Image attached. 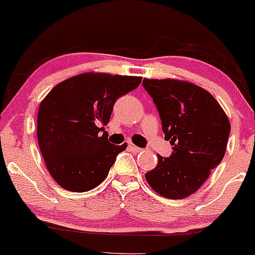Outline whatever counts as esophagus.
Returning a JSON list of instances; mask_svg holds the SVG:
<instances>
[{"label":"esophagus","instance_id":"obj_1","mask_svg":"<svg viewBox=\"0 0 255 255\" xmlns=\"http://www.w3.org/2000/svg\"><path fill=\"white\" fill-rule=\"evenodd\" d=\"M128 147L131 150V151H133V152H140L143 150L142 147H138V146H136V145H134V144H132L131 142L128 143Z\"/></svg>","mask_w":255,"mask_h":255}]
</instances>
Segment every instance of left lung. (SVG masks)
<instances>
[{
    "instance_id": "left-lung-1",
    "label": "left lung",
    "mask_w": 255,
    "mask_h": 255,
    "mask_svg": "<svg viewBox=\"0 0 255 255\" xmlns=\"http://www.w3.org/2000/svg\"><path fill=\"white\" fill-rule=\"evenodd\" d=\"M151 96L164 138L170 140V157L158 155L156 168L146 172L150 187L163 197L190 196L221 163L231 123L214 97L202 87L176 79H144Z\"/></svg>"
}]
</instances>
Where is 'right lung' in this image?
<instances>
[{
    "mask_svg": "<svg viewBox=\"0 0 255 255\" xmlns=\"http://www.w3.org/2000/svg\"><path fill=\"white\" fill-rule=\"evenodd\" d=\"M140 77L83 73L53 87L40 104L37 142L49 174L66 190L84 193L108 176L128 144L108 139L116 100L138 87Z\"/></svg>",
    "mask_w": 255,
    "mask_h": 255,
    "instance_id": "obj_1",
    "label": "right lung"
}]
</instances>
